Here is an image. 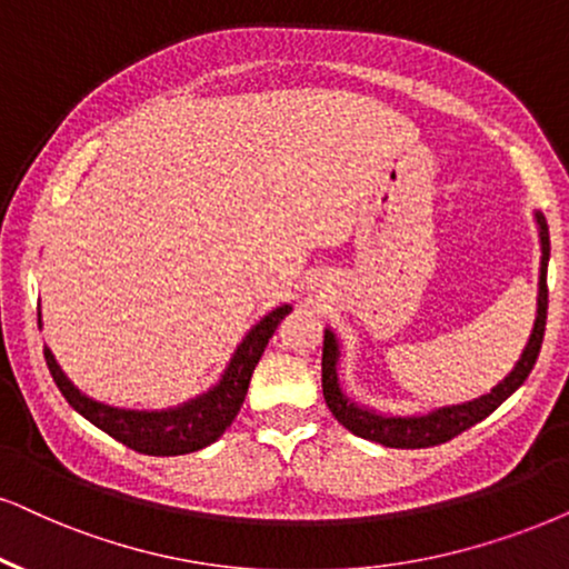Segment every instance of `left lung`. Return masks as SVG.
I'll return each mask as SVG.
<instances>
[{"label":"left lung","instance_id":"8db88e82","mask_svg":"<svg viewBox=\"0 0 569 569\" xmlns=\"http://www.w3.org/2000/svg\"><path fill=\"white\" fill-rule=\"evenodd\" d=\"M538 228H541V278H538V315L533 333H530L528 347H525L520 362L515 370L501 380L499 386L491 388V393H483L480 399L465 401V405H451L433 409L428 415L417 417H386L372 412V409L357 407L349 397H343L341 386H338V341L333 330H326V341H322V397L326 405L343 428L359 438L368 441L391 446V449H428V446H438L451 441V438L462 433V430L472 428L476 422L483 420L493 412L501 401L512 397L525 383V378L533 370L538 351L543 343L546 330V309H549V289H546V264H549V226H546L543 214L536 212Z\"/></svg>","mask_w":569,"mask_h":569}]
</instances>
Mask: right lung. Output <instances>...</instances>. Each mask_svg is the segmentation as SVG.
<instances>
[{"label": "right lung", "mask_w": 569, "mask_h": 569, "mask_svg": "<svg viewBox=\"0 0 569 569\" xmlns=\"http://www.w3.org/2000/svg\"><path fill=\"white\" fill-rule=\"evenodd\" d=\"M291 312L289 305L272 309L270 315L257 322L249 330V336L243 338L241 347L236 349V355L228 365V370L222 372L220 383L210 388L201 397L186 401L181 407L160 409V412H139V409H118L107 407L102 401H93L86 393L64 378L60 365L54 362L52 351L44 347L47 368L52 372L57 388L68 405L81 412L86 420L93 422L99 430H104L107 436H112L114 441L126 443L128 449L139 451V455H152V457H176V455H189V451H199L204 446L226 433V428L231 426L233 417L239 415L243 405V397L249 391L251 372H254L257 362H260L264 347L276 333L280 320Z\"/></svg>", "instance_id": "right-lung-1"}]
</instances>
